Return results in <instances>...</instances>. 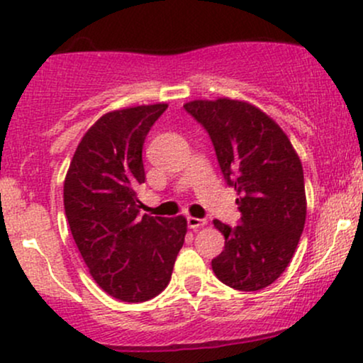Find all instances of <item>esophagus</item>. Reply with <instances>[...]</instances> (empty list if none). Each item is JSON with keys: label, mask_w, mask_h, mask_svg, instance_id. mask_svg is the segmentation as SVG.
Segmentation results:
<instances>
[{"label": "esophagus", "mask_w": 363, "mask_h": 363, "mask_svg": "<svg viewBox=\"0 0 363 363\" xmlns=\"http://www.w3.org/2000/svg\"><path fill=\"white\" fill-rule=\"evenodd\" d=\"M204 225H206V220H203V218L187 216V226H189V228L198 230V228H203Z\"/></svg>", "instance_id": "34e87169"}]
</instances>
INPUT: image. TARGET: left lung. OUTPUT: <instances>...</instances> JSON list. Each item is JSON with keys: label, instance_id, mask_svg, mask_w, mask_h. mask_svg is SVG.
Listing matches in <instances>:
<instances>
[{"label": "left lung", "instance_id": "left-lung-1", "mask_svg": "<svg viewBox=\"0 0 363 363\" xmlns=\"http://www.w3.org/2000/svg\"><path fill=\"white\" fill-rule=\"evenodd\" d=\"M184 108L206 128L226 182L240 194L242 225L213 221L225 235L213 272L233 289H264L289 265L306 223L298 152L267 113L247 101L194 99Z\"/></svg>", "mask_w": 363, "mask_h": 363}]
</instances>
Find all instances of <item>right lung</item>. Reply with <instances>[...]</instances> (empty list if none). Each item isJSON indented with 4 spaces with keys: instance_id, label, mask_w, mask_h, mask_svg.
Instances as JSON below:
<instances>
[{
    "instance_id": "add662e5",
    "label": "right lung",
    "mask_w": 363,
    "mask_h": 363,
    "mask_svg": "<svg viewBox=\"0 0 363 363\" xmlns=\"http://www.w3.org/2000/svg\"><path fill=\"white\" fill-rule=\"evenodd\" d=\"M167 103L104 113L81 138L64 181V209L82 260L106 294L143 303L160 294L187 231L184 216L140 218L142 147Z\"/></svg>"
}]
</instances>
